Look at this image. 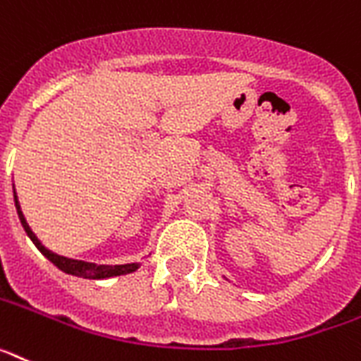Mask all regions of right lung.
I'll return each instance as SVG.
<instances>
[{
    "instance_id": "obj_1",
    "label": "right lung",
    "mask_w": 361,
    "mask_h": 361,
    "mask_svg": "<svg viewBox=\"0 0 361 361\" xmlns=\"http://www.w3.org/2000/svg\"><path fill=\"white\" fill-rule=\"evenodd\" d=\"M14 202H16V210L18 215H20L21 226L25 228L27 235L30 237V241L36 245L39 252H42L45 257H47L51 263H54L60 270H63L66 274H71V276H78L84 277V279H106V277H113V276H124V274L135 272L138 269V263H129V264H94V263H85V261H78V259H69V257H63V255H58L54 252L47 250L42 243L38 241V237L34 235V232L27 224L25 217L21 214L20 202H18L16 192H14Z\"/></svg>"
}]
</instances>
